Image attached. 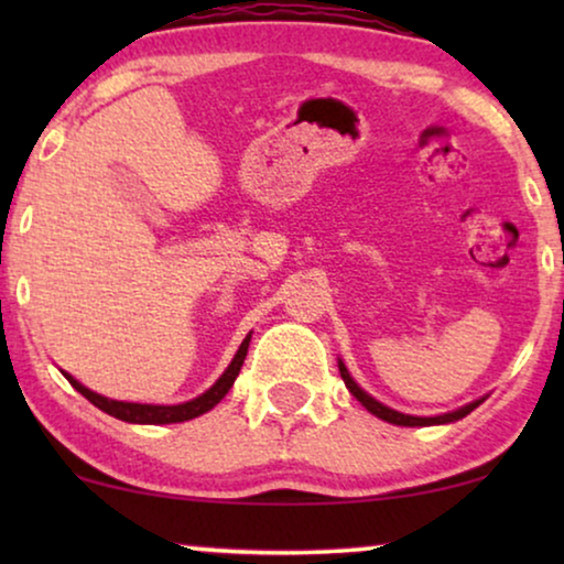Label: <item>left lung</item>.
I'll use <instances>...</instances> for the list:
<instances>
[{
    "mask_svg": "<svg viewBox=\"0 0 564 564\" xmlns=\"http://www.w3.org/2000/svg\"><path fill=\"white\" fill-rule=\"evenodd\" d=\"M338 372H341L344 382H346V388H349L351 395L357 398L359 403L365 405L369 413H375L377 419H382V421H388V423H395V426H436V423H452V421L465 419L467 413H473L475 408L482 403V400H475V403H469V405H465V408H459V411H452V413H444V415H434V419H421V415H405V413L392 411V408H388V405L377 403V400H375L372 395H367V392L361 390L359 384L351 380V375L346 372L344 361H338Z\"/></svg>",
    "mask_w": 564,
    "mask_h": 564,
    "instance_id": "obj_1",
    "label": "left lung"
}]
</instances>
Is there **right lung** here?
I'll list each match as a JSON object with an SVG mask.
<instances>
[{"mask_svg": "<svg viewBox=\"0 0 564 564\" xmlns=\"http://www.w3.org/2000/svg\"><path fill=\"white\" fill-rule=\"evenodd\" d=\"M249 341H251V334L243 338V344L238 346L234 361H230L226 372L220 375V380L213 384L210 390H205L203 395L189 400V403H182V405H141V403H122V400H110V398H102L97 395V392H91L89 388H84L82 382H76L72 375H66V380L74 384L76 390L82 392L84 398L89 400L91 405H97L99 411L115 415V419L120 421H128V423H151V426H159V423H182V421H189V419H197V415H203L210 411L220 403L223 398H226V392L234 388L238 372H241L243 367V359H246V351H249Z\"/></svg>", "mask_w": 564, "mask_h": 564, "instance_id": "1", "label": "right lung"}]
</instances>
